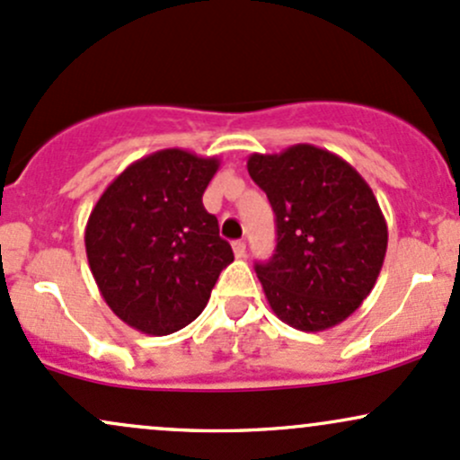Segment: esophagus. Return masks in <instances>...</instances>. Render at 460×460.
<instances>
[{"label": "esophagus", "instance_id": "esophagus-1", "mask_svg": "<svg viewBox=\"0 0 460 460\" xmlns=\"http://www.w3.org/2000/svg\"><path fill=\"white\" fill-rule=\"evenodd\" d=\"M234 255L237 257V260H242V257L246 255V242H242V240L234 242Z\"/></svg>", "mask_w": 460, "mask_h": 460}]
</instances>
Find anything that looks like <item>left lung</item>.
<instances>
[{
    "instance_id": "left-lung-1",
    "label": "left lung",
    "mask_w": 460,
    "mask_h": 460,
    "mask_svg": "<svg viewBox=\"0 0 460 460\" xmlns=\"http://www.w3.org/2000/svg\"><path fill=\"white\" fill-rule=\"evenodd\" d=\"M246 168L277 216L272 260L255 266L268 305L298 331L337 326L369 296L387 252L372 188L346 160L314 145L252 153Z\"/></svg>"
}]
</instances>
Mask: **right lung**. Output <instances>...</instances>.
<instances>
[{"instance_id":"obj_1","label":"right lung","mask_w":460,"mask_h":460,"mask_svg":"<svg viewBox=\"0 0 460 460\" xmlns=\"http://www.w3.org/2000/svg\"><path fill=\"white\" fill-rule=\"evenodd\" d=\"M218 157L162 149L129 164L86 223L88 266L108 307L145 335L197 320L220 270L234 261L203 192Z\"/></svg>"}]
</instances>
